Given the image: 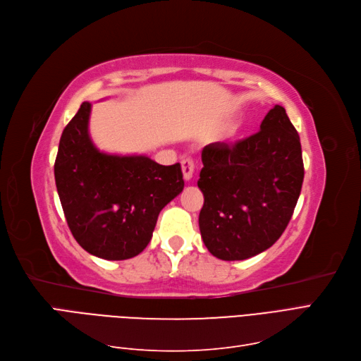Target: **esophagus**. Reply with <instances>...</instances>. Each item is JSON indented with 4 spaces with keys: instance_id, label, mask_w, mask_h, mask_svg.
Returning a JSON list of instances; mask_svg holds the SVG:
<instances>
[{
    "instance_id": "1",
    "label": "esophagus",
    "mask_w": 361,
    "mask_h": 361,
    "mask_svg": "<svg viewBox=\"0 0 361 361\" xmlns=\"http://www.w3.org/2000/svg\"><path fill=\"white\" fill-rule=\"evenodd\" d=\"M181 169H183V177L184 180H190L193 177V171H195V162L192 157H183L181 159Z\"/></svg>"
}]
</instances>
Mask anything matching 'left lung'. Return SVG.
<instances>
[{
    "label": "left lung",
    "instance_id": "left-lung-1",
    "mask_svg": "<svg viewBox=\"0 0 361 361\" xmlns=\"http://www.w3.org/2000/svg\"><path fill=\"white\" fill-rule=\"evenodd\" d=\"M202 164L199 229L211 255L244 260L272 247L293 216L305 176L299 133L284 106L269 110L255 135L205 145Z\"/></svg>",
    "mask_w": 361,
    "mask_h": 361
}]
</instances>
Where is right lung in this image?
Returning <instances> with one entry per match:
<instances>
[{
    "label": "right lung",
    "instance_id": "1",
    "mask_svg": "<svg viewBox=\"0 0 361 361\" xmlns=\"http://www.w3.org/2000/svg\"><path fill=\"white\" fill-rule=\"evenodd\" d=\"M90 102L65 126L55 181L75 241L105 260H126L149 245L159 212L183 192L180 164L99 152L89 135Z\"/></svg>",
    "mask_w": 361,
    "mask_h": 361
}]
</instances>
